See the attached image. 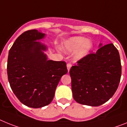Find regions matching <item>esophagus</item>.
Masks as SVG:
<instances>
[{"label":"esophagus","mask_w":127,"mask_h":127,"mask_svg":"<svg viewBox=\"0 0 127 127\" xmlns=\"http://www.w3.org/2000/svg\"><path fill=\"white\" fill-rule=\"evenodd\" d=\"M66 66H67V70H68V71H70V68H71V63H68V64H67V65H66Z\"/></svg>","instance_id":"esophagus-1"}]
</instances>
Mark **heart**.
<instances>
[{"instance_id": "b5f03b06", "label": "heart", "mask_w": 127, "mask_h": 127, "mask_svg": "<svg viewBox=\"0 0 127 127\" xmlns=\"http://www.w3.org/2000/svg\"><path fill=\"white\" fill-rule=\"evenodd\" d=\"M93 44L90 39L82 36H73L64 41L63 49L66 52H73L76 60H80L88 56L92 50Z\"/></svg>"}]
</instances>
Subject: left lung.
Wrapping results in <instances>:
<instances>
[{"label":"left lung","mask_w":127,"mask_h":127,"mask_svg":"<svg viewBox=\"0 0 127 127\" xmlns=\"http://www.w3.org/2000/svg\"><path fill=\"white\" fill-rule=\"evenodd\" d=\"M73 97L77 103L99 106L114 95L122 75L118 50L112 43L102 46L70 70Z\"/></svg>","instance_id":"obj_1"}]
</instances>
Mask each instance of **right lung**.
Returning a JSON list of instances; mask_svg holds the SVG:
<instances>
[{
	"label": "right lung",
	"mask_w": 127,
	"mask_h": 127,
	"mask_svg": "<svg viewBox=\"0 0 127 127\" xmlns=\"http://www.w3.org/2000/svg\"><path fill=\"white\" fill-rule=\"evenodd\" d=\"M46 36L36 29L18 37L9 51L7 71L11 88L23 104L40 108L50 104L61 78L68 73L64 61L48 60Z\"/></svg>",
	"instance_id": "obj_1"
}]
</instances>
